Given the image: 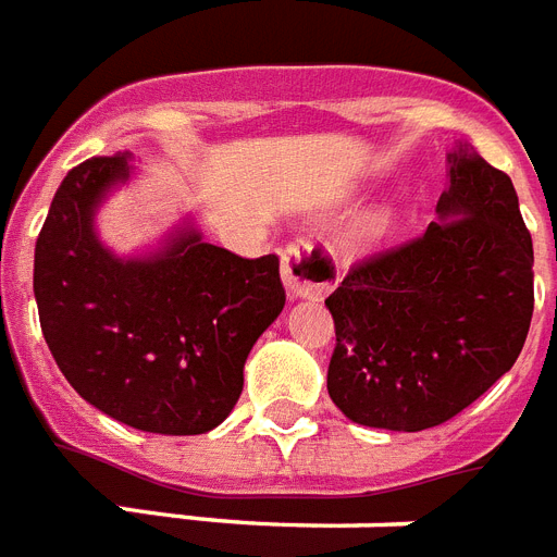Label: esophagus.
I'll return each mask as SVG.
<instances>
[{
	"instance_id": "obj_1",
	"label": "esophagus",
	"mask_w": 557,
	"mask_h": 557,
	"mask_svg": "<svg viewBox=\"0 0 557 557\" xmlns=\"http://www.w3.org/2000/svg\"><path fill=\"white\" fill-rule=\"evenodd\" d=\"M282 278L290 299H319L336 284L339 273L327 252L313 247L307 238H299L284 250Z\"/></svg>"
}]
</instances>
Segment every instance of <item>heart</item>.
<instances>
[{
	"mask_svg": "<svg viewBox=\"0 0 557 557\" xmlns=\"http://www.w3.org/2000/svg\"><path fill=\"white\" fill-rule=\"evenodd\" d=\"M391 230H394V212L388 207H376L356 221L350 244H354L356 250H371V247L388 238Z\"/></svg>",
	"mask_w": 557,
	"mask_h": 557,
	"instance_id": "b5f03b06",
	"label": "heart"
}]
</instances>
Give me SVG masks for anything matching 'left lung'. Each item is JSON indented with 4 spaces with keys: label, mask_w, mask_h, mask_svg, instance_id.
<instances>
[{
    "label": "left lung",
    "mask_w": 557,
    "mask_h": 557,
    "mask_svg": "<svg viewBox=\"0 0 557 557\" xmlns=\"http://www.w3.org/2000/svg\"><path fill=\"white\" fill-rule=\"evenodd\" d=\"M437 218L324 299L336 324L327 394L368 429L422 431L486 394L523 350L535 256L509 175L448 152Z\"/></svg>",
    "instance_id": "1"
}]
</instances>
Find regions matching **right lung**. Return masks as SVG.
<instances>
[{
	"instance_id": "add662e5",
	"label": "right lung",
	"mask_w": 557,
	"mask_h": 557,
	"mask_svg": "<svg viewBox=\"0 0 557 557\" xmlns=\"http://www.w3.org/2000/svg\"><path fill=\"white\" fill-rule=\"evenodd\" d=\"M135 175L132 154L62 177L34 250V296L53 362L111 420L149 434H207L230 417L244 362L284 307L278 258L203 242L193 218L158 247L117 256L97 212Z\"/></svg>"
}]
</instances>
